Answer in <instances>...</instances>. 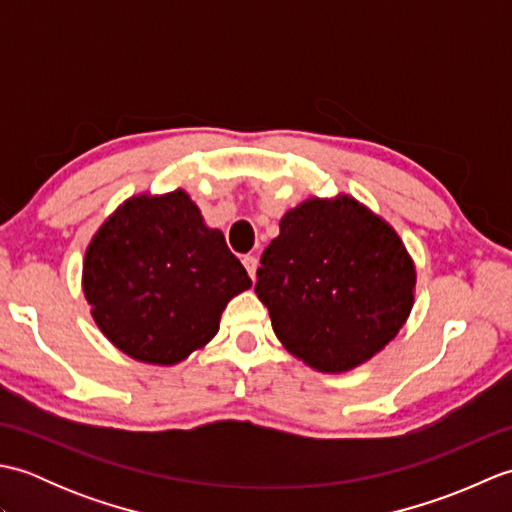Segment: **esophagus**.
Returning a JSON list of instances; mask_svg holds the SVG:
<instances>
[{
    "instance_id": "34e87169",
    "label": "esophagus",
    "mask_w": 512,
    "mask_h": 512,
    "mask_svg": "<svg viewBox=\"0 0 512 512\" xmlns=\"http://www.w3.org/2000/svg\"><path fill=\"white\" fill-rule=\"evenodd\" d=\"M242 264H244V268L248 270L250 279L255 281V273H257V257H255V255H246V257L242 259Z\"/></svg>"
}]
</instances>
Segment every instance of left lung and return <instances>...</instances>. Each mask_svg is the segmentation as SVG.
I'll return each instance as SVG.
<instances>
[{
    "instance_id": "8db88e82",
    "label": "left lung",
    "mask_w": 512,
    "mask_h": 512,
    "mask_svg": "<svg viewBox=\"0 0 512 512\" xmlns=\"http://www.w3.org/2000/svg\"><path fill=\"white\" fill-rule=\"evenodd\" d=\"M259 264L255 292L277 339L323 374L367 363L413 308L411 255L394 226L352 195L290 209Z\"/></svg>"
}]
</instances>
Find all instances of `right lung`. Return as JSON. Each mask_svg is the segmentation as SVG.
Listing matches in <instances>:
<instances>
[{
    "mask_svg": "<svg viewBox=\"0 0 512 512\" xmlns=\"http://www.w3.org/2000/svg\"><path fill=\"white\" fill-rule=\"evenodd\" d=\"M94 323L123 354L176 365L202 350L253 281L187 191L140 193L107 217L83 259Z\"/></svg>",
    "mask_w": 512,
    "mask_h": 512,
    "instance_id": "right-lung-1",
    "label": "right lung"
}]
</instances>
